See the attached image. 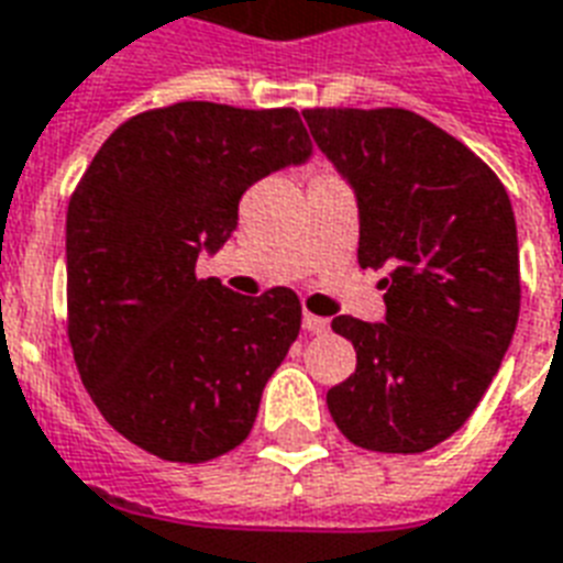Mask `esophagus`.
Masks as SVG:
<instances>
[{
    "mask_svg": "<svg viewBox=\"0 0 563 563\" xmlns=\"http://www.w3.org/2000/svg\"><path fill=\"white\" fill-rule=\"evenodd\" d=\"M302 325H305V331H311V334H325V331H329V320L313 317V313H305Z\"/></svg>",
    "mask_w": 563,
    "mask_h": 563,
    "instance_id": "34e87169",
    "label": "esophagus"
}]
</instances>
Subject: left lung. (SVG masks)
Listing matches in <instances>:
<instances>
[{
	"label": "left lung",
	"instance_id": "1",
	"mask_svg": "<svg viewBox=\"0 0 563 563\" xmlns=\"http://www.w3.org/2000/svg\"><path fill=\"white\" fill-rule=\"evenodd\" d=\"M358 205V264L390 269L385 320L334 317L358 367L325 394L373 452H426L467 422L511 346L520 250L511 199L452 134L402 108L302 111Z\"/></svg>",
	"mask_w": 563,
	"mask_h": 563
}]
</instances>
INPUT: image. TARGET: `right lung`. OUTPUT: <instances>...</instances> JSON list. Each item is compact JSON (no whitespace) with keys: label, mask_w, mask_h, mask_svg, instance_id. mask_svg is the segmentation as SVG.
<instances>
[{"label":"right lung","mask_w":563,"mask_h":563,"mask_svg":"<svg viewBox=\"0 0 563 563\" xmlns=\"http://www.w3.org/2000/svg\"><path fill=\"white\" fill-rule=\"evenodd\" d=\"M313 143L294 108L178 102L117 129L67 208L69 343L87 394L123 438L202 464L246 440L299 334L294 290L241 296L196 278L238 229L255 181Z\"/></svg>","instance_id":"obj_1"}]
</instances>
